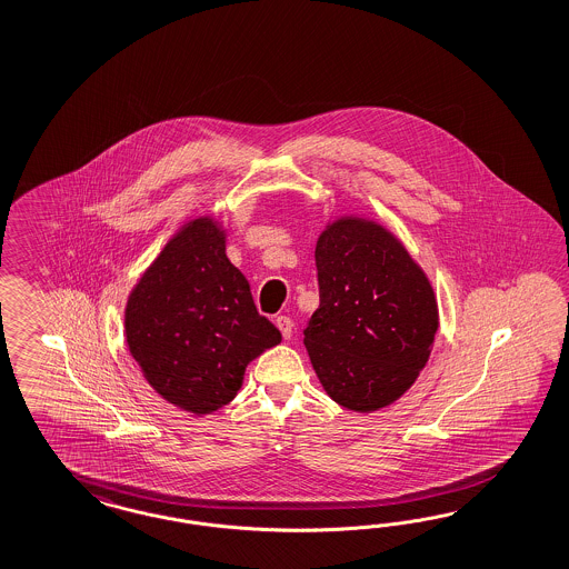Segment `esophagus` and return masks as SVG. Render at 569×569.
<instances>
[{"label":"esophagus","mask_w":569,"mask_h":569,"mask_svg":"<svg viewBox=\"0 0 569 569\" xmlns=\"http://www.w3.org/2000/svg\"><path fill=\"white\" fill-rule=\"evenodd\" d=\"M276 325H277V329H279V331H281V338H283V339L292 338L293 323H292V319H290V317H283V315H281V317H277Z\"/></svg>","instance_id":"obj_1"}]
</instances>
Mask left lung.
<instances>
[{
    "instance_id": "obj_1",
    "label": "left lung",
    "mask_w": 569,
    "mask_h": 569,
    "mask_svg": "<svg viewBox=\"0 0 569 569\" xmlns=\"http://www.w3.org/2000/svg\"><path fill=\"white\" fill-rule=\"evenodd\" d=\"M321 305L305 329L331 400L360 415L391 406L429 362L439 307L425 269L383 223L339 216L315 248Z\"/></svg>"
}]
</instances>
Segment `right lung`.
<instances>
[{
	"instance_id": "add662e5",
	"label": "right lung",
	"mask_w": 569,
	"mask_h": 569,
	"mask_svg": "<svg viewBox=\"0 0 569 569\" xmlns=\"http://www.w3.org/2000/svg\"><path fill=\"white\" fill-rule=\"evenodd\" d=\"M226 244L221 219L190 217L140 276L123 310L126 343L147 383L194 416L230 403L246 367L281 341Z\"/></svg>"
}]
</instances>
